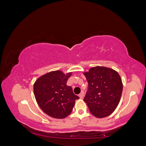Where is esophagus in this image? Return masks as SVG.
<instances>
[{
	"label": "esophagus",
	"instance_id": "obj_1",
	"mask_svg": "<svg viewBox=\"0 0 146 146\" xmlns=\"http://www.w3.org/2000/svg\"><path fill=\"white\" fill-rule=\"evenodd\" d=\"M84 96V91H82V92L79 94V97H80V99H83Z\"/></svg>",
	"mask_w": 146,
	"mask_h": 146
}]
</instances>
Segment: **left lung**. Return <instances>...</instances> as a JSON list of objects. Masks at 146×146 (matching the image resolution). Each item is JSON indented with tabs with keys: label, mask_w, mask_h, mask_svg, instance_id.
<instances>
[{
	"label": "left lung",
	"mask_w": 146,
	"mask_h": 146,
	"mask_svg": "<svg viewBox=\"0 0 146 146\" xmlns=\"http://www.w3.org/2000/svg\"><path fill=\"white\" fill-rule=\"evenodd\" d=\"M88 88L84 101L90 112L97 118L110 116L120 101L123 84L118 73L104 66L91 68L84 73Z\"/></svg>",
	"instance_id": "1"
}]
</instances>
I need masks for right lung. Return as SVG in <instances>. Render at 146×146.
<instances>
[{"label": "right lung", "mask_w": 146, "mask_h": 146, "mask_svg": "<svg viewBox=\"0 0 146 146\" xmlns=\"http://www.w3.org/2000/svg\"><path fill=\"white\" fill-rule=\"evenodd\" d=\"M72 73L59 70L45 73L36 79L33 92L37 104L44 112L52 118L63 119L71 113L79 97L74 94L66 82Z\"/></svg>", "instance_id": "1"}]
</instances>
